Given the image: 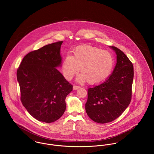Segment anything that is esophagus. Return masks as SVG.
Segmentation results:
<instances>
[{"label": "esophagus", "mask_w": 154, "mask_h": 154, "mask_svg": "<svg viewBox=\"0 0 154 154\" xmlns=\"http://www.w3.org/2000/svg\"><path fill=\"white\" fill-rule=\"evenodd\" d=\"M79 88H80V87L79 86V85H74L73 86V89L75 90H77V89Z\"/></svg>", "instance_id": "1"}]
</instances>
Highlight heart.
<instances>
[{"mask_svg":"<svg viewBox=\"0 0 154 154\" xmlns=\"http://www.w3.org/2000/svg\"><path fill=\"white\" fill-rule=\"evenodd\" d=\"M115 59L110 52L90 46L77 47L72 56L66 55L62 63V71L67 80H71L80 69L82 74L77 80L80 82L87 80L91 85L99 84L110 75L114 66Z\"/></svg>","mask_w":154,"mask_h":154,"instance_id":"obj_1","label":"heart"}]
</instances>
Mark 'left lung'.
I'll use <instances>...</instances> for the list:
<instances>
[{"label":"left lung","mask_w":154,"mask_h":154,"mask_svg":"<svg viewBox=\"0 0 154 154\" xmlns=\"http://www.w3.org/2000/svg\"><path fill=\"white\" fill-rule=\"evenodd\" d=\"M117 63L112 73L100 85L88 88L85 111L95 122L106 123L117 119L130 104L134 66L128 57L116 47Z\"/></svg>","instance_id":"left-lung-1"}]
</instances>
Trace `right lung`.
Wrapping results in <instances>:
<instances>
[{"instance_id":"right-lung-1","label":"right lung","mask_w":154,"mask_h":154,"mask_svg":"<svg viewBox=\"0 0 154 154\" xmlns=\"http://www.w3.org/2000/svg\"><path fill=\"white\" fill-rule=\"evenodd\" d=\"M63 42L29 52L17 69L21 102L41 122L51 123L60 119L66 109V98L72 90V85L56 69L61 63Z\"/></svg>"}]
</instances>
